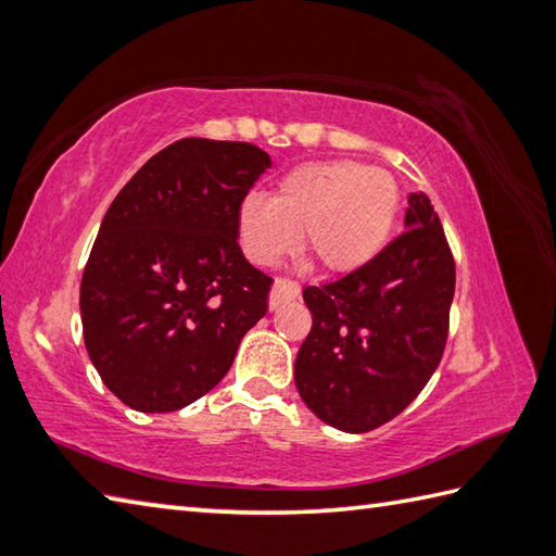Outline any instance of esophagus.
Wrapping results in <instances>:
<instances>
[{
  "label": "esophagus",
  "instance_id": "esophagus-1",
  "mask_svg": "<svg viewBox=\"0 0 556 556\" xmlns=\"http://www.w3.org/2000/svg\"><path fill=\"white\" fill-rule=\"evenodd\" d=\"M299 294H301V289H299L296 281L277 279L275 287H271V291H269V308L275 311V308H279L281 304H285V301L299 299Z\"/></svg>",
  "mask_w": 556,
  "mask_h": 556
}]
</instances>
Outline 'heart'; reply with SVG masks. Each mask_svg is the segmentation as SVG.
Returning <instances> with one entry per match:
<instances>
[{"label": "heart", "instance_id": "heart-1", "mask_svg": "<svg viewBox=\"0 0 556 556\" xmlns=\"http://www.w3.org/2000/svg\"><path fill=\"white\" fill-rule=\"evenodd\" d=\"M399 214V187L387 169L355 160L299 165L275 197H248L238 208V238L255 265H275L304 248L328 275L362 269L387 248Z\"/></svg>", "mask_w": 556, "mask_h": 556}]
</instances>
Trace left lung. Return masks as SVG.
I'll return each instance as SVG.
<instances>
[{
	"instance_id": "obj_1",
	"label": "left lung",
	"mask_w": 556,
	"mask_h": 556,
	"mask_svg": "<svg viewBox=\"0 0 556 556\" xmlns=\"http://www.w3.org/2000/svg\"><path fill=\"white\" fill-rule=\"evenodd\" d=\"M403 228L369 265L304 289L313 326L294 381L306 406L342 432H367L396 418L445 350L454 262L422 191L408 194Z\"/></svg>"
}]
</instances>
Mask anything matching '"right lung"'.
Listing matches in <instances>:
<instances>
[{
    "mask_svg": "<svg viewBox=\"0 0 556 556\" xmlns=\"http://www.w3.org/2000/svg\"><path fill=\"white\" fill-rule=\"evenodd\" d=\"M271 160L250 143L181 138L111 201L79 313L94 369L134 410L169 413L226 377L267 313L271 279L238 248V208Z\"/></svg>",
    "mask_w": 556,
    "mask_h": 556,
    "instance_id": "1",
    "label": "right lung"
}]
</instances>
